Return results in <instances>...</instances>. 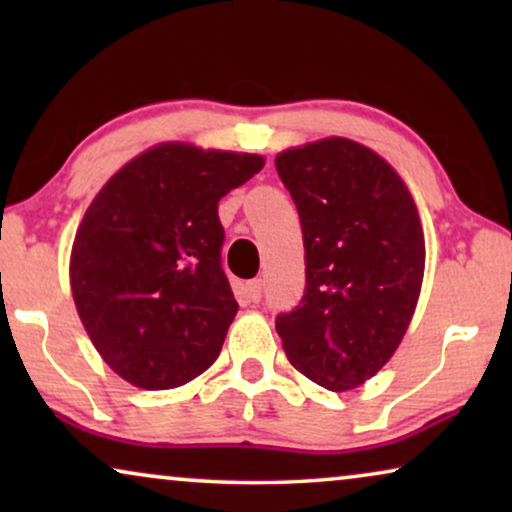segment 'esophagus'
Instances as JSON below:
<instances>
[{
	"label": "esophagus",
	"mask_w": 512,
	"mask_h": 512,
	"mask_svg": "<svg viewBox=\"0 0 512 512\" xmlns=\"http://www.w3.org/2000/svg\"><path fill=\"white\" fill-rule=\"evenodd\" d=\"M242 298H247L249 303H258V300H261V279H254V282L244 284Z\"/></svg>",
	"instance_id": "obj_1"
}]
</instances>
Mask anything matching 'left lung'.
<instances>
[{"instance_id":"left-lung-1","label":"left lung","mask_w":512,"mask_h":512,"mask_svg":"<svg viewBox=\"0 0 512 512\" xmlns=\"http://www.w3.org/2000/svg\"><path fill=\"white\" fill-rule=\"evenodd\" d=\"M298 207L305 296L275 326L291 366L331 391L361 387L401 345L422 291L426 247L415 200L368 146L326 137L277 153Z\"/></svg>"}]
</instances>
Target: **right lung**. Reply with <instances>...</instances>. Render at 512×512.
Instances as JSON below:
<instances>
[{
    "instance_id": "obj_1",
    "label": "right lung",
    "mask_w": 512,
    "mask_h": 512,
    "mask_svg": "<svg viewBox=\"0 0 512 512\" xmlns=\"http://www.w3.org/2000/svg\"><path fill=\"white\" fill-rule=\"evenodd\" d=\"M263 165L258 153L163 142L88 205L69 256L74 305L104 363L132 387H181L219 356L237 314L219 200Z\"/></svg>"
}]
</instances>
